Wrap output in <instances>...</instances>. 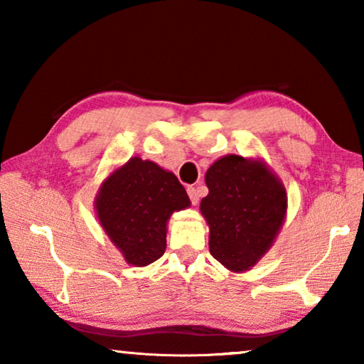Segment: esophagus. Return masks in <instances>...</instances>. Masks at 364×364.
Masks as SVG:
<instances>
[{"label":"esophagus","instance_id":"esophagus-1","mask_svg":"<svg viewBox=\"0 0 364 364\" xmlns=\"http://www.w3.org/2000/svg\"><path fill=\"white\" fill-rule=\"evenodd\" d=\"M188 196H189V199H191V202H193V204L196 205L197 202H199V196H197V189L194 188V186H188Z\"/></svg>","mask_w":364,"mask_h":364}]
</instances>
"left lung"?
<instances>
[{"mask_svg":"<svg viewBox=\"0 0 364 364\" xmlns=\"http://www.w3.org/2000/svg\"><path fill=\"white\" fill-rule=\"evenodd\" d=\"M205 183L200 210L210 226V254L228 269H249L284 223L286 189L264 164L234 154L207 170Z\"/></svg>","mask_w":364,"mask_h":364,"instance_id":"obj_1","label":"left lung"}]
</instances>
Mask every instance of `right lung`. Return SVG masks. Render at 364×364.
Instances as JSON below:
<instances>
[{"mask_svg": "<svg viewBox=\"0 0 364 364\" xmlns=\"http://www.w3.org/2000/svg\"><path fill=\"white\" fill-rule=\"evenodd\" d=\"M183 184L151 160L133 157L102 183L96 210L128 263L146 267L167 247V220L189 207Z\"/></svg>", "mask_w": 364, "mask_h": 364, "instance_id": "right-lung-1", "label": "right lung"}]
</instances>
